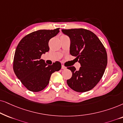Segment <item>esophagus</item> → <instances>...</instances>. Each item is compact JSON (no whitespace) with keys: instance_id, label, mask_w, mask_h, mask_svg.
<instances>
[{"instance_id":"esophagus-1","label":"esophagus","mask_w":123,"mask_h":123,"mask_svg":"<svg viewBox=\"0 0 123 123\" xmlns=\"http://www.w3.org/2000/svg\"><path fill=\"white\" fill-rule=\"evenodd\" d=\"M61 68H62V69H63V70H65V69H66V68L65 66H63V65H62V66H61Z\"/></svg>"}]
</instances>
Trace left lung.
<instances>
[{
	"label": "left lung",
	"mask_w": 123,
	"mask_h": 123,
	"mask_svg": "<svg viewBox=\"0 0 123 123\" xmlns=\"http://www.w3.org/2000/svg\"><path fill=\"white\" fill-rule=\"evenodd\" d=\"M70 37V53L80 63L79 70L68 68L72 72L67 84L74 91L85 92L93 89L104 75L107 64V55L104 45L96 34L84 29H62Z\"/></svg>",
	"instance_id": "1"
}]
</instances>
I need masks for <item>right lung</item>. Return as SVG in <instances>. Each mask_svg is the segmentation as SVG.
<instances>
[{
  "label": "right lung",
  "instance_id": "add662e5",
  "mask_svg": "<svg viewBox=\"0 0 123 123\" xmlns=\"http://www.w3.org/2000/svg\"><path fill=\"white\" fill-rule=\"evenodd\" d=\"M59 29L32 32L23 37L16 48L13 66L14 72L29 91H42L48 86L52 74L61 68L60 62L48 65L40 59L43 54L49 51V41L60 32Z\"/></svg>",
  "mask_w": 123,
  "mask_h": 123
}]
</instances>
